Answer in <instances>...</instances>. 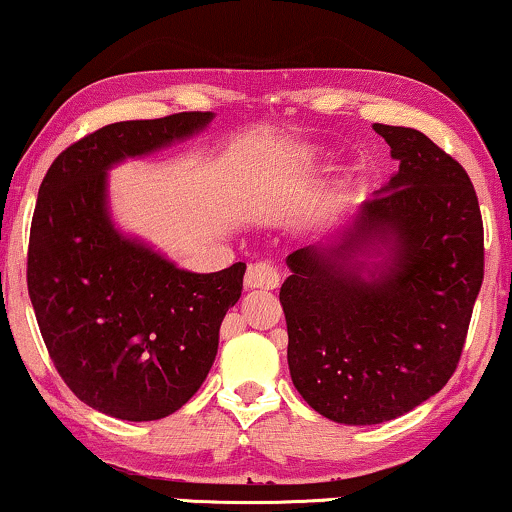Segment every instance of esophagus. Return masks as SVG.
<instances>
[{
    "instance_id": "obj_1",
    "label": "esophagus",
    "mask_w": 512,
    "mask_h": 512,
    "mask_svg": "<svg viewBox=\"0 0 512 512\" xmlns=\"http://www.w3.org/2000/svg\"><path fill=\"white\" fill-rule=\"evenodd\" d=\"M246 289H275L280 285V273L270 263H254L244 277Z\"/></svg>"
}]
</instances>
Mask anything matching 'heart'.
I'll return each mask as SVG.
<instances>
[{
	"label": "heart",
	"mask_w": 512,
	"mask_h": 512,
	"mask_svg": "<svg viewBox=\"0 0 512 512\" xmlns=\"http://www.w3.org/2000/svg\"><path fill=\"white\" fill-rule=\"evenodd\" d=\"M292 159H294V166H311V163L318 159V151L315 149H296L294 154H292Z\"/></svg>",
	"instance_id": "heart-1"
}]
</instances>
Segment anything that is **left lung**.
<instances>
[{"label": "left lung", "mask_w": 512, "mask_h": 512, "mask_svg": "<svg viewBox=\"0 0 512 512\" xmlns=\"http://www.w3.org/2000/svg\"><path fill=\"white\" fill-rule=\"evenodd\" d=\"M399 170L337 237L287 256L296 391L327 420L380 425L444 389L484 280L475 187L413 128L372 125Z\"/></svg>", "instance_id": "8db88e82"}]
</instances>
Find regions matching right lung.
Instances as JSON below:
<instances>
[{
    "label": "right lung",
    "instance_id": "add662e5",
    "mask_svg": "<svg viewBox=\"0 0 512 512\" xmlns=\"http://www.w3.org/2000/svg\"><path fill=\"white\" fill-rule=\"evenodd\" d=\"M211 111L99 128L44 175L28 246V294L68 389L118 420H161L197 394L218 353L246 263L189 273L109 213L111 166L187 140Z\"/></svg>",
    "mask_w": 512,
    "mask_h": 512
}]
</instances>
